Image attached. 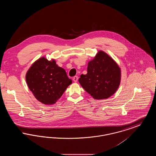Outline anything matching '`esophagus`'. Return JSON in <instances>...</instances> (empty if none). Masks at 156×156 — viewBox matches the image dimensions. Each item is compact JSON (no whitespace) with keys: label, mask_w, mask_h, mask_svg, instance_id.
I'll return each mask as SVG.
<instances>
[{"label":"esophagus","mask_w":156,"mask_h":156,"mask_svg":"<svg viewBox=\"0 0 156 156\" xmlns=\"http://www.w3.org/2000/svg\"><path fill=\"white\" fill-rule=\"evenodd\" d=\"M73 81L75 82H76L78 81V76H75L73 77Z\"/></svg>","instance_id":"1"}]
</instances>
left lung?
<instances>
[{
	"mask_svg": "<svg viewBox=\"0 0 156 156\" xmlns=\"http://www.w3.org/2000/svg\"><path fill=\"white\" fill-rule=\"evenodd\" d=\"M87 74L78 81L82 88L95 99H106L119 88L121 72L116 62L106 53L99 51L88 62Z\"/></svg>",
	"mask_w": 156,
	"mask_h": 156,
	"instance_id": "left-lung-1",
	"label": "left lung"
}]
</instances>
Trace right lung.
Instances as JSON below:
<instances>
[{"label": "right lung", "mask_w": 156, "mask_h": 156, "mask_svg": "<svg viewBox=\"0 0 156 156\" xmlns=\"http://www.w3.org/2000/svg\"><path fill=\"white\" fill-rule=\"evenodd\" d=\"M26 80L30 90L38 101L45 105L55 104L72 83L64 69L54 59L41 57L27 72Z\"/></svg>", "instance_id": "1"}]
</instances>
